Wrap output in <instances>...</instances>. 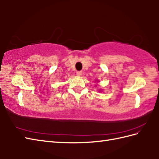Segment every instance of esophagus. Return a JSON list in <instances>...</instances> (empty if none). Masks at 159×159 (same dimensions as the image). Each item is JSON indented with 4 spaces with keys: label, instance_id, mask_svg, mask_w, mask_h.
I'll list each match as a JSON object with an SVG mask.
<instances>
[{
    "label": "esophagus",
    "instance_id": "34e87169",
    "mask_svg": "<svg viewBox=\"0 0 159 159\" xmlns=\"http://www.w3.org/2000/svg\"><path fill=\"white\" fill-rule=\"evenodd\" d=\"M77 75H78V76H82V73H83V72L82 71H77Z\"/></svg>",
    "mask_w": 159,
    "mask_h": 159
}]
</instances>
